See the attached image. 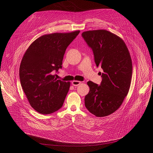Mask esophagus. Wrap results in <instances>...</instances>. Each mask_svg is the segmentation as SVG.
Segmentation results:
<instances>
[{"label": "esophagus", "mask_w": 153, "mask_h": 153, "mask_svg": "<svg viewBox=\"0 0 153 153\" xmlns=\"http://www.w3.org/2000/svg\"><path fill=\"white\" fill-rule=\"evenodd\" d=\"M81 84V82H80V81H73L72 82V84L74 86H77V85H79V84Z\"/></svg>", "instance_id": "esophagus-1"}]
</instances>
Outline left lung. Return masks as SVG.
Returning a JSON list of instances; mask_svg holds the SVG:
<instances>
[{"label": "left lung", "instance_id": "obj_1", "mask_svg": "<svg viewBox=\"0 0 153 153\" xmlns=\"http://www.w3.org/2000/svg\"><path fill=\"white\" fill-rule=\"evenodd\" d=\"M82 36L93 51L96 65L103 71L100 85L87 82L90 91L84 99L85 106L96 117H106L119 108L129 91L131 56L123 40L107 30L87 31Z\"/></svg>", "mask_w": 153, "mask_h": 153}]
</instances>
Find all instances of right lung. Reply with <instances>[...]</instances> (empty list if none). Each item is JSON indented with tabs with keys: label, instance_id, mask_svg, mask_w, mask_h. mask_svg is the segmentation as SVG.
<instances>
[{
	"label": "right lung",
	"instance_id": "right-lung-1",
	"mask_svg": "<svg viewBox=\"0 0 153 153\" xmlns=\"http://www.w3.org/2000/svg\"><path fill=\"white\" fill-rule=\"evenodd\" d=\"M79 32L43 35L24 54L19 70L20 84L30 105L38 113L50 114L62 107L70 82L58 80L53 73L61 69L66 48Z\"/></svg>",
	"mask_w": 153,
	"mask_h": 153
}]
</instances>
